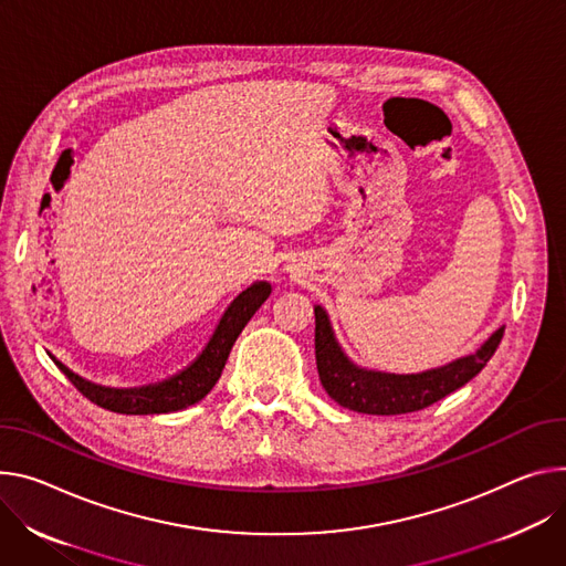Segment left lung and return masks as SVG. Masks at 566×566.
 Here are the masks:
<instances>
[{"label": "left lung", "mask_w": 566, "mask_h": 566, "mask_svg": "<svg viewBox=\"0 0 566 566\" xmlns=\"http://www.w3.org/2000/svg\"><path fill=\"white\" fill-rule=\"evenodd\" d=\"M316 366L318 377L327 395L340 406L368 416H401L422 410L449 392L465 386L474 379L496 352L503 327L496 329L488 343L470 356H462L458 361L427 370L420 375H386L361 370L338 347L329 318L323 306H316Z\"/></svg>", "instance_id": "obj_1"}]
</instances>
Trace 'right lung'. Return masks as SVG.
<instances>
[{
	"label": "right lung",
	"instance_id": "1",
	"mask_svg": "<svg viewBox=\"0 0 566 566\" xmlns=\"http://www.w3.org/2000/svg\"><path fill=\"white\" fill-rule=\"evenodd\" d=\"M269 295H271L269 282H256L243 293H239L234 302L228 306V312L223 314L214 336L210 338L208 347L202 349V354L187 370H182L180 375L163 384L142 386V388H106V386H96L81 379L61 361H56V366L83 397H87L101 408L113 410V413H124V416L174 413V410H182L200 401L214 388V384L219 381L226 368V361L237 336L254 316V312L266 302Z\"/></svg>",
	"mask_w": 566,
	"mask_h": 566
}]
</instances>
